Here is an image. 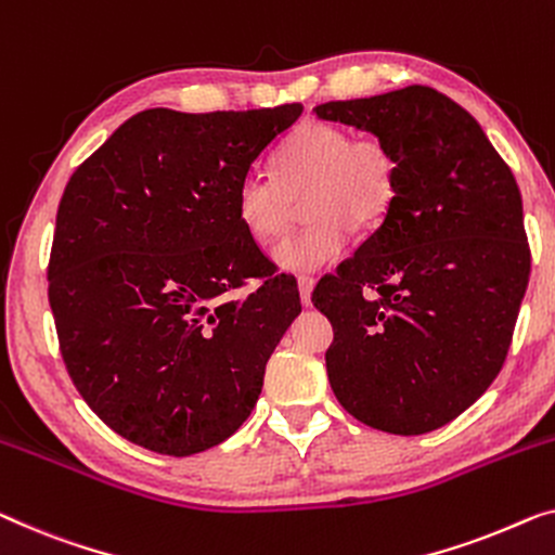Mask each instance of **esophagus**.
Listing matches in <instances>:
<instances>
[{
	"label": "esophagus",
	"mask_w": 555,
	"mask_h": 555,
	"mask_svg": "<svg viewBox=\"0 0 555 555\" xmlns=\"http://www.w3.org/2000/svg\"><path fill=\"white\" fill-rule=\"evenodd\" d=\"M312 287H315V280L312 278H297V291H300V302L305 308H310L312 305Z\"/></svg>",
	"instance_id": "1"
}]
</instances>
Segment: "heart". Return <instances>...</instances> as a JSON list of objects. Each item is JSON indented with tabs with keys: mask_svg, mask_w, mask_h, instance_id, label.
<instances>
[{
	"mask_svg": "<svg viewBox=\"0 0 555 555\" xmlns=\"http://www.w3.org/2000/svg\"><path fill=\"white\" fill-rule=\"evenodd\" d=\"M275 175L250 170L235 190V210L255 243L272 245L293 222L295 199L308 195L312 220L272 253L287 272H318L350 243V224L371 228L388 212L398 188V163L377 138L350 140L331 122L308 119L283 142Z\"/></svg>",
	"mask_w": 555,
	"mask_h": 555,
	"instance_id": "1",
	"label": "heart"
}]
</instances>
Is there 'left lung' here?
Listing matches in <instances>:
<instances>
[{
	"label": "left lung",
	"instance_id": "1",
	"mask_svg": "<svg viewBox=\"0 0 555 555\" xmlns=\"http://www.w3.org/2000/svg\"><path fill=\"white\" fill-rule=\"evenodd\" d=\"M398 163L375 232L312 293L337 403L396 436L443 428L501 373L528 287L524 203L470 112L430 87L318 104Z\"/></svg>",
	"mask_w": 555,
	"mask_h": 555
}]
</instances>
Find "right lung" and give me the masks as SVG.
<instances>
[{
	"mask_svg": "<svg viewBox=\"0 0 555 555\" xmlns=\"http://www.w3.org/2000/svg\"><path fill=\"white\" fill-rule=\"evenodd\" d=\"M302 104L190 115L144 109L64 188L50 305L79 396L112 430L165 455L222 443L247 421L300 295L235 210L255 159ZM268 276L243 301L230 289Z\"/></svg>",
	"mask_w": 555,
	"mask_h": 555,
	"instance_id": "right-lung-1",
	"label": "right lung"
}]
</instances>
